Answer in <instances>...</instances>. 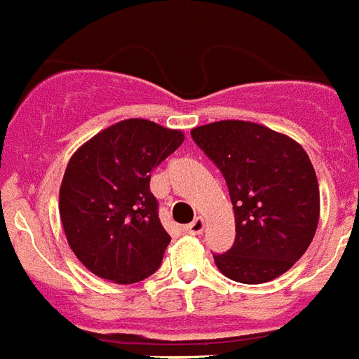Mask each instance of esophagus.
<instances>
[{
	"instance_id": "esophagus-1",
	"label": "esophagus",
	"mask_w": 359,
	"mask_h": 359,
	"mask_svg": "<svg viewBox=\"0 0 359 359\" xmlns=\"http://www.w3.org/2000/svg\"><path fill=\"white\" fill-rule=\"evenodd\" d=\"M203 228H205V220H203L202 217H196L191 224L183 228V231L189 235H202Z\"/></svg>"
}]
</instances>
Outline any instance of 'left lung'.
<instances>
[{
    "mask_svg": "<svg viewBox=\"0 0 359 359\" xmlns=\"http://www.w3.org/2000/svg\"><path fill=\"white\" fill-rule=\"evenodd\" d=\"M191 135L220 168L233 203L235 243L213 256L217 269L241 283L282 276L308 250L319 224V182L306 150L246 120L198 126Z\"/></svg>",
    "mask_w": 359,
    "mask_h": 359,
    "instance_id": "left-lung-1",
    "label": "left lung"
}]
</instances>
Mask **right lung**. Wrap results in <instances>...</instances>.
Here are the masks:
<instances>
[{"instance_id": "1", "label": "right lung", "mask_w": 359, "mask_h": 359, "mask_svg": "<svg viewBox=\"0 0 359 359\" xmlns=\"http://www.w3.org/2000/svg\"><path fill=\"white\" fill-rule=\"evenodd\" d=\"M183 140L182 130L128 118L74 151L59 189V213L72 252L93 274L137 283L159 269L170 235L157 217L150 174Z\"/></svg>"}]
</instances>
